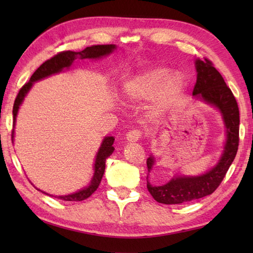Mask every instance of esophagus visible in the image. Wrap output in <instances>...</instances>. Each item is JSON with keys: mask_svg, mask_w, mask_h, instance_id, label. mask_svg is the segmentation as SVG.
<instances>
[{"mask_svg": "<svg viewBox=\"0 0 253 253\" xmlns=\"http://www.w3.org/2000/svg\"><path fill=\"white\" fill-rule=\"evenodd\" d=\"M141 138V131L138 129H132L126 133V140L129 142H137Z\"/></svg>", "mask_w": 253, "mask_h": 253, "instance_id": "esophagus-1", "label": "esophagus"}]
</instances>
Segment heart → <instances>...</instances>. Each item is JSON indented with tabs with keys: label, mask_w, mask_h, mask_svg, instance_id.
<instances>
[{
	"label": "heart",
	"mask_w": 253,
	"mask_h": 253,
	"mask_svg": "<svg viewBox=\"0 0 253 253\" xmlns=\"http://www.w3.org/2000/svg\"><path fill=\"white\" fill-rule=\"evenodd\" d=\"M186 87L185 76L180 72H171L169 67L158 66L137 74L125 84V96L130 102H140L153 96L150 114L159 117L165 114Z\"/></svg>",
	"instance_id": "1"
}]
</instances>
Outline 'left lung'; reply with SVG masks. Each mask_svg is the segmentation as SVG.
<instances>
[{"label": "left lung", "instance_id": "left-lung-1", "mask_svg": "<svg viewBox=\"0 0 253 253\" xmlns=\"http://www.w3.org/2000/svg\"><path fill=\"white\" fill-rule=\"evenodd\" d=\"M197 82L192 95L215 106L221 112L226 127V142L221 159L207 173L199 176H175L168 184L152 186L147 177V188L159 203L179 204L211 195L216 190L226 175L236 157L239 144V109L237 101L222 75L213 66L212 62L196 60ZM154 158L147 160L148 171L152 169Z\"/></svg>", "mask_w": 253, "mask_h": 253}]
</instances>
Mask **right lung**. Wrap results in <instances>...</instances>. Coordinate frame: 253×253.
<instances>
[{
    "label": "right lung",
    "instance_id": "1",
    "mask_svg": "<svg viewBox=\"0 0 253 253\" xmlns=\"http://www.w3.org/2000/svg\"><path fill=\"white\" fill-rule=\"evenodd\" d=\"M115 49H116V45L114 44L92 45V46L85 47L84 50L80 52L63 51V52L57 53L56 55L51 57L50 60L45 61L42 65H40V67H38V69L34 74H32L29 82L21 87L17 96H16L14 106H13V127L15 126L16 116H17L19 106L21 103H23L26 94L28 93V91L31 89L34 83L38 82V80L43 79L45 77H49L53 74L60 73L64 68H69L76 58H80V60H85V58H100L102 56L109 55L110 53H112ZM13 138H14V128L12 131V139ZM114 140H115L114 137H105L103 139V141H102L101 147L95 157L94 174L88 187H85L84 189L75 193H72V195L58 196V197L56 196L55 198L61 199V200H64V201H83L84 199H87L92 195V193L98 189L102 177H103L104 170H105V161L113 153V151H114V147H113Z\"/></svg>",
    "mask_w": 253,
    "mask_h": 253
}]
</instances>
